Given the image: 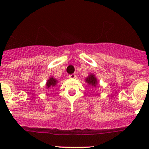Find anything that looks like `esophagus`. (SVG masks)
<instances>
[{
	"instance_id": "1",
	"label": "esophagus",
	"mask_w": 149,
	"mask_h": 149,
	"mask_svg": "<svg viewBox=\"0 0 149 149\" xmlns=\"http://www.w3.org/2000/svg\"><path fill=\"white\" fill-rule=\"evenodd\" d=\"M69 78H76V74H74V73H73V74L69 75Z\"/></svg>"
}]
</instances>
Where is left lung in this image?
I'll return each mask as SVG.
<instances>
[{
    "mask_svg": "<svg viewBox=\"0 0 149 149\" xmlns=\"http://www.w3.org/2000/svg\"><path fill=\"white\" fill-rule=\"evenodd\" d=\"M86 80V82L88 83V84L91 85L92 86H95V87L96 86L97 81L96 78H95L94 75H90V76L86 78V80Z\"/></svg>",
    "mask_w": 149,
    "mask_h": 149,
    "instance_id": "8db88e82",
    "label": "left lung"
}]
</instances>
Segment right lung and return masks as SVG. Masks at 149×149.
I'll return each mask as SVG.
<instances>
[{
  "label": "right lung",
  "mask_w": 149,
  "mask_h": 149,
  "mask_svg": "<svg viewBox=\"0 0 149 149\" xmlns=\"http://www.w3.org/2000/svg\"><path fill=\"white\" fill-rule=\"evenodd\" d=\"M56 84H57V80L54 79V78H52V77H51V78H49V79L47 80L46 86H47V88H48L49 87L55 86Z\"/></svg>",
  "instance_id": "1"
}]
</instances>
